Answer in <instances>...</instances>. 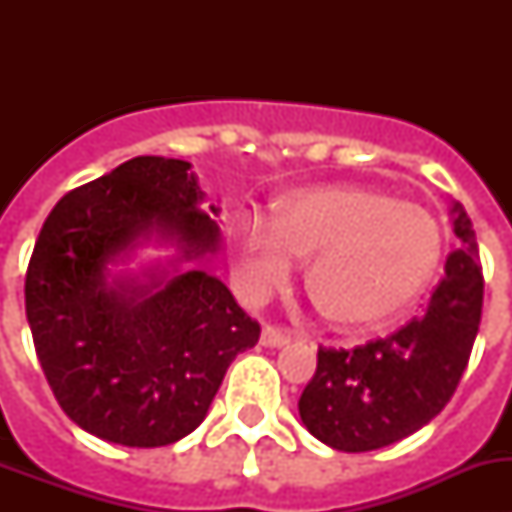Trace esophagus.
Here are the masks:
<instances>
[{
	"label": "esophagus",
	"mask_w": 512,
	"mask_h": 512,
	"mask_svg": "<svg viewBox=\"0 0 512 512\" xmlns=\"http://www.w3.org/2000/svg\"><path fill=\"white\" fill-rule=\"evenodd\" d=\"M289 341H292V336H289L287 330H282V328H274V325H264V330H261V346L282 348V346H287Z\"/></svg>",
	"instance_id": "1"
}]
</instances>
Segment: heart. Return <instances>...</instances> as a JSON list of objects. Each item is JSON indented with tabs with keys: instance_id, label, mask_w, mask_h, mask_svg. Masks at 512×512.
<instances>
[{
	"instance_id": "heart-1",
	"label": "heart",
	"mask_w": 512,
	"mask_h": 512,
	"mask_svg": "<svg viewBox=\"0 0 512 512\" xmlns=\"http://www.w3.org/2000/svg\"><path fill=\"white\" fill-rule=\"evenodd\" d=\"M230 253L248 297L282 287L307 259V295L330 323L366 328L402 312L431 282L441 259L436 217L369 187L338 184L279 202L271 225L246 217Z\"/></svg>"
}]
</instances>
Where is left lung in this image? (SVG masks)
<instances>
[{"instance_id": "left-lung-1", "label": "left lung", "mask_w": 512, "mask_h": 512, "mask_svg": "<svg viewBox=\"0 0 512 512\" xmlns=\"http://www.w3.org/2000/svg\"><path fill=\"white\" fill-rule=\"evenodd\" d=\"M461 248L423 315L366 346L318 348V369L300 397L307 431L330 449L359 454L413 436L451 400L469 364L485 279L477 235L459 202L451 207Z\"/></svg>"}]
</instances>
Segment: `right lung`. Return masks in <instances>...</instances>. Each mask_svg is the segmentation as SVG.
I'll list each match as a JSON object with an SVG mask.
<instances>
[{"mask_svg":"<svg viewBox=\"0 0 512 512\" xmlns=\"http://www.w3.org/2000/svg\"><path fill=\"white\" fill-rule=\"evenodd\" d=\"M189 169L138 156L71 189L45 217L27 266V323L58 405L92 436L133 449L189 436L230 361L259 343V323L220 279L179 269L220 243ZM153 234L180 251L174 272L111 274Z\"/></svg>","mask_w":512,"mask_h":512,"instance_id":"right-lung-1","label":"right lung"}]
</instances>
